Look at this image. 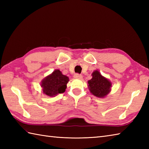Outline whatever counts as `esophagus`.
Returning a JSON list of instances; mask_svg holds the SVG:
<instances>
[{"instance_id":"1","label":"esophagus","mask_w":149,"mask_h":149,"mask_svg":"<svg viewBox=\"0 0 149 149\" xmlns=\"http://www.w3.org/2000/svg\"><path fill=\"white\" fill-rule=\"evenodd\" d=\"M74 77L75 79H82V78H83V76L79 74H75Z\"/></svg>"}]
</instances>
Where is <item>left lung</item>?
<instances>
[{
  "label": "left lung",
  "mask_w": 149,
  "mask_h": 149,
  "mask_svg": "<svg viewBox=\"0 0 149 149\" xmlns=\"http://www.w3.org/2000/svg\"><path fill=\"white\" fill-rule=\"evenodd\" d=\"M91 75L92 78L88 81V86L90 92L97 97H105L110 92L111 83L103 77L98 70L94 71Z\"/></svg>",
  "instance_id": "obj_1"
}]
</instances>
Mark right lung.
<instances>
[{"mask_svg":"<svg viewBox=\"0 0 149 149\" xmlns=\"http://www.w3.org/2000/svg\"><path fill=\"white\" fill-rule=\"evenodd\" d=\"M69 78L63 75L59 70H55L51 74L44 78L41 83L43 93L49 97H54L64 93Z\"/></svg>","mask_w":149,"mask_h":149,"instance_id":"right-lung-1","label":"right lung"}]
</instances>
